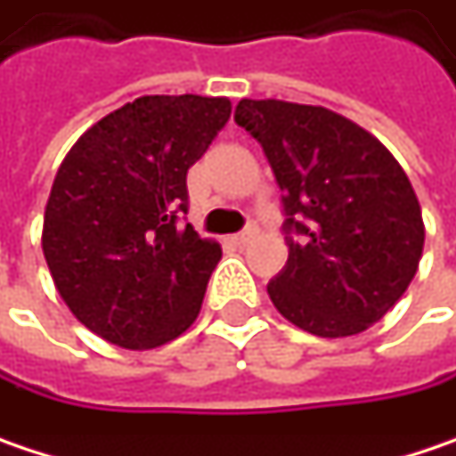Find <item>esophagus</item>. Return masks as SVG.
Wrapping results in <instances>:
<instances>
[{"instance_id":"1","label":"esophagus","mask_w":456,"mask_h":456,"mask_svg":"<svg viewBox=\"0 0 456 456\" xmlns=\"http://www.w3.org/2000/svg\"><path fill=\"white\" fill-rule=\"evenodd\" d=\"M256 233H259V228H256V223H248V225H246L244 231H241V233H236V236H233V241H236V244H248V241H251V239H254V236H256Z\"/></svg>"}]
</instances>
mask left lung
<instances>
[{"instance_id":"8db88e82","label":"left lung","mask_w":456,"mask_h":456,"mask_svg":"<svg viewBox=\"0 0 456 456\" xmlns=\"http://www.w3.org/2000/svg\"><path fill=\"white\" fill-rule=\"evenodd\" d=\"M233 118L282 191L288 262L267 282L275 309L316 338L369 330L403 298L423 254V215L403 166L322 106L244 98Z\"/></svg>"}]
</instances>
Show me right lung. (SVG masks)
Here are the masks:
<instances>
[{"instance_id":"obj_1","label":"right lung","mask_w":456,"mask_h":456,"mask_svg":"<svg viewBox=\"0 0 456 456\" xmlns=\"http://www.w3.org/2000/svg\"><path fill=\"white\" fill-rule=\"evenodd\" d=\"M228 118V98L142 95L103 116L64 158L44 256L64 304L98 338L147 350L197 319L223 251L181 225L186 174Z\"/></svg>"}]
</instances>
